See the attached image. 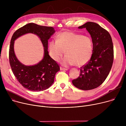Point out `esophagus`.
Instances as JSON below:
<instances>
[{
    "label": "esophagus",
    "instance_id": "34e87169",
    "mask_svg": "<svg viewBox=\"0 0 126 126\" xmlns=\"http://www.w3.org/2000/svg\"><path fill=\"white\" fill-rule=\"evenodd\" d=\"M60 70H68V69L67 68H63V67H60Z\"/></svg>",
    "mask_w": 126,
    "mask_h": 126
}]
</instances>
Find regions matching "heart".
<instances>
[{
	"mask_svg": "<svg viewBox=\"0 0 126 126\" xmlns=\"http://www.w3.org/2000/svg\"><path fill=\"white\" fill-rule=\"evenodd\" d=\"M92 43L86 36L69 32L60 34L56 41L49 43V51L51 58L58 61L65 51L66 55L61 61L64 66L75 65L81 66L86 64L92 56Z\"/></svg>",
	"mask_w": 126,
	"mask_h": 126,
	"instance_id": "obj_1",
	"label": "heart"
}]
</instances>
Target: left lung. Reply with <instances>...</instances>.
Masks as SVG:
<instances>
[{"label": "left lung", "mask_w": 126, "mask_h": 126, "mask_svg": "<svg viewBox=\"0 0 126 126\" xmlns=\"http://www.w3.org/2000/svg\"><path fill=\"white\" fill-rule=\"evenodd\" d=\"M78 28H85L90 34L93 53L89 61L80 69V76L72 83L80 89L91 90L100 86L109 74L113 62V43L108 32L96 23L87 22Z\"/></svg>", "instance_id": "8db88e82"}]
</instances>
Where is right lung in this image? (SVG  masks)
Wrapping results in <instances>:
<instances>
[{
	"mask_svg": "<svg viewBox=\"0 0 126 126\" xmlns=\"http://www.w3.org/2000/svg\"><path fill=\"white\" fill-rule=\"evenodd\" d=\"M55 32L50 26L30 23L17 30L13 35L9 49L10 64L17 80L25 88L33 91H40L48 88L54 83L56 74L60 70V67L49 55L48 40ZM28 33L38 35L44 47L43 59L37 64L30 66L25 65L18 60L14 49L16 40Z\"/></svg>",
	"mask_w": 126,
	"mask_h": 126,
	"instance_id": "add662e5",
	"label": "right lung"
}]
</instances>
